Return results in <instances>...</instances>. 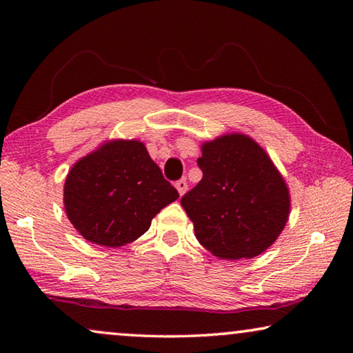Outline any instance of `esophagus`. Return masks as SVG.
I'll use <instances>...</instances> for the list:
<instances>
[{"instance_id": "esophagus-1", "label": "esophagus", "mask_w": 353, "mask_h": 353, "mask_svg": "<svg viewBox=\"0 0 353 353\" xmlns=\"http://www.w3.org/2000/svg\"><path fill=\"white\" fill-rule=\"evenodd\" d=\"M176 188H177V191H179V194H183L185 191H187V188H188V185H187V181H185V179H181V181H177L176 182Z\"/></svg>"}]
</instances>
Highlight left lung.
Here are the masks:
<instances>
[{
  "label": "left lung",
  "instance_id": "1",
  "mask_svg": "<svg viewBox=\"0 0 353 353\" xmlns=\"http://www.w3.org/2000/svg\"><path fill=\"white\" fill-rule=\"evenodd\" d=\"M201 182L181 204L208 252L252 259L271 246L288 221L290 193L268 154L241 134L202 145Z\"/></svg>",
  "mask_w": 353,
  "mask_h": 353
}]
</instances>
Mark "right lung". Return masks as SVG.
Wrapping results in <instances>:
<instances>
[{
  "mask_svg": "<svg viewBox=\"0 0 353 353\" xmlns=\"http://www.w3.org/2000/svg\"><path fill=\"white\" fill-rule=\"evenodd\" d=\"M179 198L143 143L115 140L68 172L63 204L74 229L99 246L132 243L163 207Z\"/></svg>",
  "mask_w": 353,
  "mask_h": 353,
  "instance_id": "obj_1",
  "label": "right lung"
}]
</instances>
